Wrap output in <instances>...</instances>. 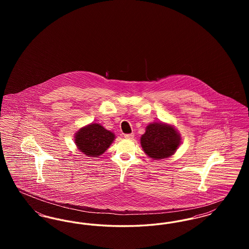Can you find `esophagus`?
Listing matches in <instances>:
<instances>
[{
    "mask_svg": "<svg viewBox=\"0 0 249 249\" xmlns=\"http://www.w3.org/2000/svg\"><path fill=\"white\" fill-rule=\"evenodd\" d=\"M124 137L127 139H132L134 137V133H129V134H124Z\"/></svg>",
    "mask_w": 249,
    "mask_h": 249,
    "instance_id": "1",
    "label": "esophagus"
}]
</instances>
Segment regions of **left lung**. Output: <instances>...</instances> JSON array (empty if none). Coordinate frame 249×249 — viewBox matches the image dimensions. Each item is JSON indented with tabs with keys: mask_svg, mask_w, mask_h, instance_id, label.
Returning <instances> with one entry per match:
<instances>
[{
	"mask_svg": "<svg viewBox=\"0 0 249 249\" xmlns=\"http://www.w3.org/2000/svg\"><path fill=\"white\" fill-rule=\"evenodd\" d=\"M180 142L178 130L165 123L149 124L141 137L143 151L154 160H162L175 154Z\"/></svg>",
	"mask_w": 249,
	"mask_h": 249,
	"instance_id": "8db88e82",
	"label": "left lung"
}]
</instances>
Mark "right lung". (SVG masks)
<instances>
[{"label":"right lung","instance_id":"1","mask_svg":"<svg viewBox=\"0 0 249 249\" xmlns=\"http://www.w3.org/2000/svg\"><path fill=\"white\" fill-rule=\"evenodd\" d=\"M74 142L77 148L88 157L103 154L115 140V134L100 124H89L75 133Z\"/></svg>","mask_w":249,"mask_h":249}]
</instances>
